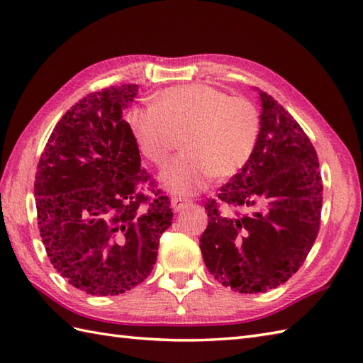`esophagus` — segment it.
I'll return each mask as SVG.
<instances>
[{
    "mask_svg": "<svg viewBox=\"0 0 363 363\" xmlns=\"http://www.w3.org/2000/svg\"><path fill=\"white\" fill-rule=\"evenodd\" d=\"M189 204H190V201L186 198H173L172 199V209L174 212H181L182 209H186Z\"/></svg>",
    "mask_w": 363,
    "mask_h": 363,
    "instance_id": "1",
    "label": "esophagus"
}]
</instances>
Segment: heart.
<instances>
[{
    "mask_svg": "<svg viewBox=\"0 0 363 363\" xmlns=\"http://www.w3.org/2000/svg\"><path fill=\"white\" fill-rule=\"evenodd\" d=\"M126 125L138 151L164 165L182 135V156L160 174L172 194L194 195L212 176L225 179L248 164L259 142L260 113L252 101L203 84L169 87L154 106H135Z\"/></svg>",
    "mask_w": 363,
    "mask_h": 363,
    "instance_id": "1",
    "label": "heart"
}]
</instances>
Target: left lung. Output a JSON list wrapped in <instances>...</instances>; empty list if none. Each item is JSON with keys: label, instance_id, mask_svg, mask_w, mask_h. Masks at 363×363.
Returning a JSON list of instances; mask_svg holds the SVG:
<instances>
[{"label": "left lung", "instance_id": "left-lung-1", "mask_svg": "<svg viewBox=\"0 0 363 363\" xmlns=\"http://www.w3.org/2000/svg\"><path fill=\"white\" fill-rule=\"evenodd\" d=\"M259 142L218 199L248 213L229 215L215 199L199 248L209 273L238 293L276 289L295 274L317 238L323 184L318 156L295 118L259 90Z\"/></svg>", "mask_w": 363, "mask_h": 363}]
</instances>
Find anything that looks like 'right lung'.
I'll list each match as a JSON object with an SVG mask.
<instances>
[{
	"instance_id": "add662e5",
	"label": "right lung",
	"mask_w": 363,
	"mask_h": 363,
	"mask_svg": "<svg viewBox=\"0 0 363 363\" xmlns=\"http://www.w3.org/2000/svg\"><path fill=\"white\" fill-rule=\"evenodd\" d=\"M137 90L125 84L79 99L54 126L37 165L34 194L46 254L68 284L95 296L142 284L173 220L168 196L140 191L150 174L123 118Z\"/></svg>"
}]
</instances>
